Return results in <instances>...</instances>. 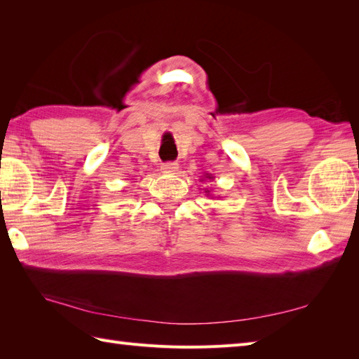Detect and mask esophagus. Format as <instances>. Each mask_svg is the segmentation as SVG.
<instances>
[{"instance_id": "34e87169", "label": "esophagus", "mask_w": 359, "mask_h": 359, "mask_svg": "<svg viewBox=\"0 0 359 359\" xmlns=\"http://www.w3.org/2000/svg\"><path fill=\"white\" fill-rule=\"evenodd\" d=\"M177 170H179L177 162H165V163H162V171L163 172H175Z\"/></svg>"}]
</instances>
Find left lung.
Instances as JSON below:
<instances>
[{"instance_id":"8db88e82","label":"left lung","mask_w":359,"mask_h":359,"mask_svg":"<svg viewBox=\"0 0 359 359\" xmlns=\"http://www.w3.org/2000/svg\"><path fill=\"white\" fill-rule=\"evenodd\" d=\"M207 177H208V179H212V177H211V175H207ZM207 193H208V189H207Z\"/></svg>"}]
</instances>
